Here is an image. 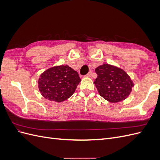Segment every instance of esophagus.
<instances>
[{
    "mask_svg": "<svg viewBox=\"0 0 160 160\" xmlns=\"http://www.w3.org/2000/svg\"><path fill=\"white\" fill-rule=\"evenodd\" d=\"M91 75H92V72H91V71H89V72H88V73L85 75V77H91Z\"/></svg>",
    "mask_w": 160,
    "mask_h": 160,
    "instance_id": "obj_1",
    "label": "esophagus"
}]
</instances>
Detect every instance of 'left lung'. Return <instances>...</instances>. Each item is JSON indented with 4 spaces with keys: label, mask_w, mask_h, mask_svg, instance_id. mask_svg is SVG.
<instances>
[{
    "label": "left lung",
    "mask_w": 160,
    "mask_h": 160,
    "mask_svg": "<svg viewBox=\"0 0 160 160\" xmlns=\"http://www.w3.org/2000/svg\"><path fill=\"white\" fill-rule=\"evenodd\" d=\"M98 77L94 83L99 95L111 103H118L129 95L134 86L123 69L104 63L95 69Z\"/></svg>",
    "instance_id": "obj_1"
}]
</instances>
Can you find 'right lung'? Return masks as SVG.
<instances>
[{"label": "right lung", "mask_w": 160, "mask_h": 160, "mask_svg": "<svg viewBox=\"0 0 160 160\" xmlns=\"http://www.w3.org/2000/svg\"><path fill=\"white\" fill-rule=\"evenodd\" d=\"M81 81L78 72L69 66H55L40 75L38 88L45 99L60 103L74 93Z\"/></svg>", "instance_id": "right-lung-1"}]
</instances>
